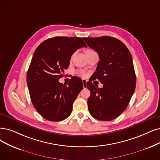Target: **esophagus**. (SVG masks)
Here are the masks:
<instances>
[{"instance_id":"obj_1","label":"esophagus","mask_w":160,"mask_h":160,"mask_svg":"<svg viewBox=\"0 0 160 160\" xmlns=\"http://www.w3.org/2000/svg\"><path fill=\"white\" fill-rule=\"evenodd\" d=\"M82 86H83V88L87 87V80L86 79H82Z\"/></svg>"}]
</instances>
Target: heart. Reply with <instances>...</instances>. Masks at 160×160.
Here are the masks:
<instances>
[{
    "instance_id": "obj_1",
    "label": "heart",
    "mask_w": 160,
    "mask_h": 160,
    "mask_svg": "<svg viewBox=\"0 0 160 160\" xmlns=\"http://www.w3.org/2000/svg\"><path fill=\"white\" fill-rule=\"evenodd\" d=\"M92 52H94V50H92L91 49H87L85 50L86 54L90 53ZM76 73L81 77H82V78H85V77H86L87 75V72L85 71H84V70H78V71H76Z\"/></svg>"
}]
</instances>
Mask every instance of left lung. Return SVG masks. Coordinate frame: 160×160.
Returning a JSON list of instances; mask_svg holds the SVG:
<instances>
[{"label": "left lung", "instance_id": "left-lung-1", "mask_svg": "<svg viewBox=\"0 0 160 160\" xmlns=\"http://www.w3.org/2000/svg\"><path fill=\"white\" fill-rule=\"evenodd\" d=\"M88 46L97 51L100 61L94 73L102 88L87 82L91 92L87 104L95 119L111 121L122 113L128 106L136 87V75L132 56L125 44L109 36L84 37Z\"/></svg>", "mask_w": 160, "mask_h": 160}]
</instances>
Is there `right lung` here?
Masks as SVG:
<instances>
[{
    "label": "right lung",
    "instance_id": "obj_1",
    "mask_svg": "<svg viewBox=\"0 0 160 160\" xmlns=\"http://www.w3.org/2000/svg\"><path fill=\"white\" fill-rule=\"evenodd\" d=\"M87 47L80 37H55L43 41L35 50L27 73V84L33 105L47 120L59 121L71 114L73 102L83 88L82 80L73 77L67 85L58 81L72 54Z\"/></svg>",
    "mask_w": 160,
    "mask_h": 160
}]
</instances>
